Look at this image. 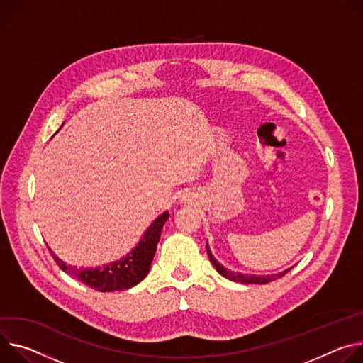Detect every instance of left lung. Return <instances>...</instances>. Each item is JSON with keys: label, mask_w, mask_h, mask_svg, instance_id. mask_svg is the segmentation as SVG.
I'll list each match as a JSON object with an SVG mask.
<instances>
[{"label": "left lung", "mask_w": 363, "mask_h": 363, "mask_svg": "<svg viewBox=\"0 0 363 363\" xmlns=\"http://www.w3.org/2000/svg\"><path fill=\"white\" fill-rule=\"evenodd\" d=\"M206 250H208L209 259H211V262L213 264V267L216 268V271H218L220 275H223L225 278H228V279H230V281H236V283H244V284H267V283H269V281H274V279H278V278H281V277H284V275L291 269V268H289V269H284V271H281V272H278V274H272V275H248V274L233 272V271H229V269H226L225 267H222V265L215 259V257L212 255V252H211V250H209L208 245H206Z\"/></svg>", "instance_id": "1"}]
</instances>
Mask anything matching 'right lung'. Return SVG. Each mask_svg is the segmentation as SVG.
Listing matches in <instances>:
<instances>
[{"instance_id":"obj_1","label":"right lung","mask_w":363,"mask_h":363,"mask_svg":"<svg viewBox=\"0 0 363 363\" xmlns=\"http://www.w3.org/2000/svg\"><path fill=\"white\" fill-rule=\"evenodd\" d=\"M169 219V212H164L160 215L145 230L143 235L138 245L124 258L118 261H113L111 264L96 268H77L67 265L65 261H62L50 248V254L56 264L69 275L79 279L80 283H84L101 293L106 291H123L128 290L147 277L157 244L161 236V229H163L164 223Z\"/></svg>"}]
</instances>
